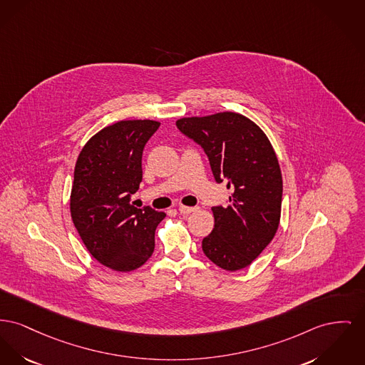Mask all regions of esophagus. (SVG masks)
I'll use <instances>...</instances> for the list:
<instances>
[{"label": "esophagus", "instance_id": "1", "mask_svg": "<svg viewBox=\"0 0 365 365\" xmlns=\"http://www.w3.org/2000/svg\"><path fill=\"white\" fill-rule=\"evenodd\" d=\"M194 211H195V208H193V207H186V205L179 207V214L180 215L192 214Z\"/></svg>", "mask_w": 365, "mask_h": 365}]
</instances>
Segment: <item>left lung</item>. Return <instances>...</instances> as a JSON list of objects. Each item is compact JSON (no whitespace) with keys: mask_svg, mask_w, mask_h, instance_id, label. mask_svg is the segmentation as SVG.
<instances>
[{"mask_svg":"<svg viewBox=\"0 0 365 365\" xmlns=\"http://www.w3.org/2000/svg\"><path fill=\"white\" fill-rule=\"evenodd\" d=\"M176 127L202 146L217 183L226 180L227 207H214L215 225L202 240L205 257L236 272L250 266L276 236L282 176L266 133L248 117L222 111L183 117Z\"/></svg>","mask_w":365,"mask_h":365,"instance_id":"obj_1","label":"left lung"}]
</instances>
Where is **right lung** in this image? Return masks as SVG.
<instances>
[{"instance_id":"1","label":"right lung","mask_w":365,"mask_h":365,"mask_svg":"<svg viewBox=\"0 0 365 365\" xmlns=\"http://www.w3.org/2000/svg\"><path fill=\"white\" fill-rule=\"evenodd\" d=\"M154 120H123L96 132L80 151L70 214L86 250L115 272L140 267L154 251L164 212L130 202L142 182V153L158 129Z\"/></svg>"}]
</instances>
